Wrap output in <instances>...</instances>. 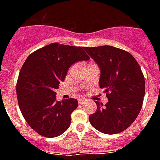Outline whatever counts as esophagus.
<instances>
[{"mask_svg":"<svg viewBox=\"0 0 160 160\" xmlns=\"http://www.w3.org/2000/svg\"><path fill=\"white\" fill-rule=\"evenodd\" d=\"M85 99H79V100H78V103H79V105H83V104L85 103Z\"/></svg>","mask_w":160,"mask_h":160,"instance_id":"1","label":"esophagus"}]
</instances>
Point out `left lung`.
<instances>
[{"instance_id":"left-lung-1","label":"left lung","mask_w":160,"mask_h":160,"mask_svg":"<svg viewBox=\"0 0 160 160\" xmlns=\"http://www.w3.org/2000/svg\"><path fill=\"white\" fill-rule=\"evenodd\" d=\"M100 70V87L108 102L97 101V110L90 114L91 125L101 133L114 134L124 131L141 110L145 82L140 66L129 52L110 46L85 47Z\"/></svg>"}]
</instances>
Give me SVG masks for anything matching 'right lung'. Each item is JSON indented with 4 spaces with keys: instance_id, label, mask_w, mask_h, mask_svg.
Masks as SVG:
<instances>
[{
    "instance_id": "obj_1",
    "label": "right lung",
    "mask_w": 160,
    "mask_h": 160,
    "mask_svg": "<svg viewBox=\"0 0 160 160\" xmlns=\"http://www.w3.org/2000/svg\"><path fill=\"white\" fill-rule=\"evenodd\" d=\"M90 60L84 47L52 43L29 55L16 83V95L21 114L39 134L54 138L70 127L71 113L78 106L76 99L56 100L55 90L75 63Z\"/></svg>"
}]
</instances>
